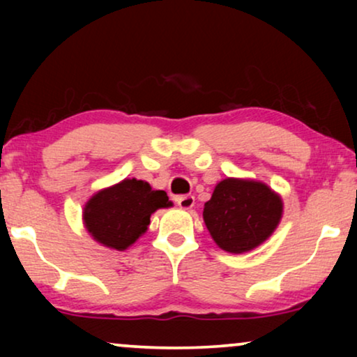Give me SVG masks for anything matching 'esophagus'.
<instances>
[{
    "label": "esophagus",
    "mask_w": 357,
    "mask_h": 357,
    "mask_svg": "<svg viewBox=\"0 0 357 357\" xmlns=\"http://www.w3.org/2000/svg\"><path fill=\"white\" fill-rule=\"evenodd\" d=\"M175 202H177L178 208L182 209H192L195 206V198L192 195H185V197H177L175 198Z\"/></svg>",
    "instance_id": "obj_1"
}]
</instances>
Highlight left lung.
Returning <instances> with one entry per match:
<instances>
[{
  "mask_svg": "<svg viewBox=\"0 0 357 357\" xmlns=\"http://www.w3.org/2000/svg\"><path fill=\"white\" fill-rule=\"evenodd\" d=\"M282 218L280 193L252 178L227 177L204 203L203 219L213 241L229 253L250 252L271 237Z\"/></svg>",
  "mask_w": 357,
  "mask_h": 357,
  "instance_id": "1",
  "label": "left lung"
}]
</instances>
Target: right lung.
I'll list each match as a JSON object with an SVG mask.
<instances>
[{
	"mask_svg": "<svg viewBox=\"0 0 357 357\" xmlns=\"http://www.w3.org/2000/svg\"><path fill=\"white\" fill-rule=\"evenodd\" d=\"M174 206L167 193L144 180L125 178L96 192L82 208V224L97 243L123 252L148 231L151 214Z\"/></svg>",
	"mask_w": 357,
	"mask_h": 357,
	"instance_id": "obj_1",
	"label": "right lung"
}]
</instances>
